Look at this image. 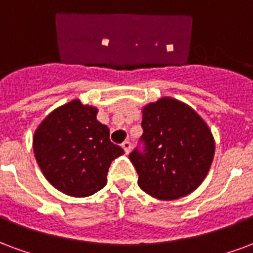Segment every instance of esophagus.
<instances>
[{"mask_svg":"<svg viewBox=\"0 0 253 253\" xmlns=\"http://www.w3.org/2000/svg\"><path fill=\"white\" fill-rule=\"evenodd\" d=\"M121 147L124 148L125 154H129V151H130V148H132V144H130V141H128V140H125L124 143L121 144Z\"/></svg>","mask_w":253,"mask_h":253,"instance_id":"obj_1","label":"esophagus"}]
</instances>
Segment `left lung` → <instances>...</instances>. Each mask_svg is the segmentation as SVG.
I'll return each instance as SVG.
<instances>
[{"mask_svg": "<svg viewBox=\"0 0 253 253\" xmlns=\"http://www.w3.org/2000/svg\"><path fill=\"white\" fill-rule=\"evenodd\" d=\"M139 145L129 154L139 186L159 200H176L205 179L214 156V140L193 109L172 98L147 105Z\"/></svg>", "mask_w": 253, "mask_h": 253, "instance_id": "left-lung-1", "label": "left lung"}]
</instances>
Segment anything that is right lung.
<instances>
[{
	"label": "right lung",
	"instance_id": "obj_1",
	"mask_svg": "<svg viewBox=\"0 0 253 253\" xmlns=\"http://www.w3.org/2000/svg\"><path fill=\"white\" fill-rule=\"evenodd\" d=\"M97 120V109L79 99L60 106L39 125L33 151L49 183L71 197H87L106 185L112 160L124 154Z\"/></svg>",
	"mask_w": 253,
	"mask_h": 253
}]
</instances>
